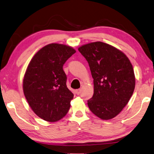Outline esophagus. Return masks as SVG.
<instances>
[{
  "instance_id": "1",
  "label": "esophagus",
  "mask_w": 154,
  "mask_h": 154,
  "mask_svg": "<svg viewBox=\"0 0 154 154\" xmlns=\"http://www.w3.org/2000/svg\"><path fill=\"white\" fill-rule=\"evenodd\" d=\"M81 91H82L81 89H77V90H75V92H76V94L77 95H79L80 94V92H81Z\"/></svg>"
}]
</instances>
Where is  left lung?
Returning <instances> with one entry per match:
<instances>
[{
    "label": "left lung",
    "instance_id": "1",
    "mask_svg": "<svg viewBox=\"0 0 154 154\" xmlns=\"http://www.w3.org/2000/svg\"><path fill=\"white\" fill-rule=\"evenodd\" d=\"M78 50L88 62L94 82V94L88 106L103 120L115 117L132 96L136 79L125 53L102 42L86 44Z\"/></svg>",
    "mask_w": 154,
    "mask_h": 154
}]
</instances>
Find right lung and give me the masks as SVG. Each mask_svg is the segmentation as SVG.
<instances>
[{"mask_svg": "<svg viewBox=\"0 0 154 154\" xmlns=\"http://www.w3.org/2000/svg\"><path fill=\"white\" fill-rule=\"evenodd\" d=\"M75 52L70 46L52 43L39 50L29 62L23 78L24 94L43 120L56 122L69 110L74 95L66 86L63 66Z\"/></svg>", "mask_w": 154, "mask_h": 154, "instance_id": "add662e5", "label": "right lung"}]
</instances>
